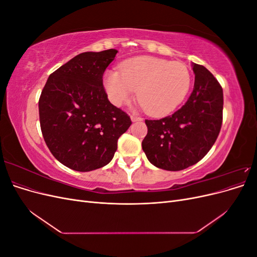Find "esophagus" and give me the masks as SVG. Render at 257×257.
I'll list each match as a JSON object with an SVG mask.
<instances>
[{"mask_svg": "<svg viewBox=\"0 0 257 257\" xmlns=\"http://www.w3.org/2000/svg\"><path fill=\"white\" fill-rule=\"evenodd\" d=\"M131 119H132V121H133V122H138V121H143V118H142V116H138V115H134V114H132V115H131Z\"/></svg>", "mask_w": 257, "mask_h": 257, "instance_id": "esophagus-1", "label": "esophagus"}]
</instances>
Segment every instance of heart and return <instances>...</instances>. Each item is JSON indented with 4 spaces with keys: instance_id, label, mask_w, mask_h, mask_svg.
Listing matches in <instances>:
<instances>
[{
    "instance_id": "obj_1",
    "label": "heart",
    "mask_w": 257,
    "mask_h": 257,
    "mask_svg": "<svg viewBox=\"0 0 257 257\" xmlns=\"http://www.w3.org/2000/svg\"><path fill=\"white\" fill-rule=\"evenodd\" d=\"M192 77L181 62L142 57L127 61L121 72L105 74L104 87L115 106L127 104L138 91V100L152 115H163L180 104L188 94Z\"/></svg>"
}]
</instances>
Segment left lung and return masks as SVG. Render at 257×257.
I'll use <instances>...</instances> for the list:
<instances>
[{
  "label": "left lung",
  "instance_id": "obj_1",
  "mask_svg": "<svg viewBox=\"0 0 257 257\" xmlns=\"http://www.w3.org/2000/svg\"><path fill=\"white\" fill-rule=\"evenodd\" d=\"M194 89L186 103L173 114L146 120L142 143L148 160L159 168L177 172L196 164L214 145L223 121V89L214 76L193 64Z\"/></svg>",
  "mask_w": 257,
  "mask_h": 257
}]
</instances>
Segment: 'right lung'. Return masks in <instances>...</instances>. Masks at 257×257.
<instances>
[{
    "label": "right lung",
    "instance_id": "1",
    "mask_svg": "<svg viewBox=\"0 0 257 257\" xmlns=\"http://www.w3.org/2000/svg\"><path fill=\"white\" fill-rule=\"evenodd\" d=\"M115 49L83 52L54 71L38 100L44 141L60 163L90 172L109 163L130 115L107 98L103 76Z\"/></svg>",
    "mask_w": 257,
    "mask_h": 257
}]
</instances>
